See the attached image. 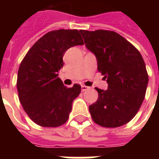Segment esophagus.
Listing matches in <instances>:
<instances>
[{"instance_id": "1", "label": "esophagus", "mask_w": 159, "mask_h": 159, "mask_svg": "<svg viewBox=\"0 0 159 159\" xmlns=\"http://www.w3.org/2000/svg\"><path fill=\"white\" fill-rule=\"evenodd\" d=\"M89 87H87V86H84V85H82V92H84V91H87V89H89Z\"/></svg>"}]
</instances>
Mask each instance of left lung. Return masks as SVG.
I'll list each match as a JSON object with an SVG mask.
<instances>
[{"mask_svg":"<svg viewBox=\"0 0 159 159\" xmlns=\"http://www.w3.org/2000/svg\"><path fill=\"white\" fill-rule=\"evenodd\" d=\"M80 33L108 83L106 90L96 88L98 99L89 106L92 120L106 128L124 125L134 117L145 97L148 76L143 57L116 32L98 30Z\"/></svg>","mask_w":159,"mask_h":159,"instance_id":"8db88e82","label":"left lung"}]
</instances>
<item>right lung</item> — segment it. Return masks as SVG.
Here are the masks:
<instances>
[{"instance_id":"add662e5","label":"right lung","mask_w":159,"mask_h":159,"mask_svg":"<svg viewBox=\"0 0 159 159\" xmlns=\"http://www.w3.org/2000/svg\"><path fill=\"white\" fill-rule=\"evenodd\" d=\"M82 44L77 30L50 31L31 47L21 62L17 76L19 99L29 117L39 125L57 127L69 117L81 86L67 88L57 73L64 64L65 52Z\"/></svg>"}]
</instances>
